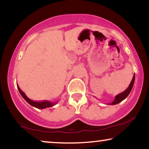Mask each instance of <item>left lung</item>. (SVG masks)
<instances>
[{
	"instance_id": "left-lung-1",
	"label": "left lung",
	"mask_w": 149,
	"mask_h": 149,
	"mask_svg": "<svg viewBox=\"0 0 149 149\" xmlns=\"http://www.w3.org/2000/svg\"><path fill=\"white\" fill-rule=\"evenodd\" d=\"M134 81H135V74L133 75V79L132 80V81H131L130 85L128 86L127 89H125V91H124L122 92V93H120V94L116 96L114 98V100H113V101L111 103H108V104H110V105L117 104H118V103L122 102V100H123L125 99H126L127 96L129 95V94L131 92V91H132V89L133 84H134Z\"/></svg>"
}]
</instances>
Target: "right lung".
Segmentation results:
<instances>
[{"label":"right lung","instance_id":"1","mask_svg":"<svg viewBox=\"0 0 149 149\" xmlns=\"http://www.w3.org/2000/svg\"><path fill=\"white\" fill-rule=\"evenodd\" d=\"M17 89H18V91L20 94L22 96V97L26 100V101L29 103L30 105H31L32 107H34L37 108H39V109H44V108H49V107H54L55 104H56V103L58 102H51L49 101H43V102H35V101H33L32 100L29 99L28 97H27L26 95L20 89V88L19 87L18 85H17Z\"/></svg>","mask_w":149,"mask_h":149}]
</instances>
